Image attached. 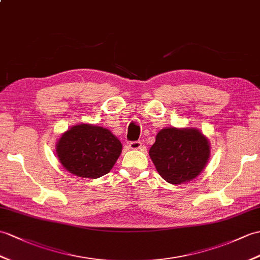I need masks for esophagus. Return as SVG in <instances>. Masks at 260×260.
I'll return each mask as SVG.
<instances>
[{
	"mask_svg": "<svg viewBox=\"0 0 260 260\" xmlns=\"http://www.w3.org/2000/svg\"><path fill=\"white\" fill-rule=\"evenodd\" d=\"M128 146L131 147V149H141L143 144L141 141H135V142H129Z\"/></svg>",
	"mask_w": 260,
	"mask_h": 260,
	"instance_id": "1",
	"label": "esophagus"
}]
</instances>
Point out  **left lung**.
Here are the masks:
<instances>
[{
    "instance_id": "obj_1",
    "label": "left lung",
    "mask_w": 260,
    "mask_h": 260,
    "mask_svg": "<svg viewBox=\"0 0 260 260\" xmlns=\"http://www.w3.org/2000/svg\"><path fill=\"white\" fill-rule=\"evenodd\" d=\"M210 155L207 137L197 128L166 127L158 132L149 156L162 179L173 185L201 174Z\"/></svg>"
}]
</instances>
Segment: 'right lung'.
Returning a JSON list of instances; mask_svg holds the SVG:
<instances>
[{
  "label": "right lung",
  "instance_id": "obj_1",
  "mask_svg": "<svg viewBox=\"0 0 260 260\" xmlns=\"http://www.w3.org/2000/svg\"><path fill=\"white\" fill-rule=\"evenodd\" d=\"M122 153V144L107 128L90 124L75 125L56 144L58 160L78 177L99 178L113 168Z\"/></svg>",
  "mask_w": 260,
  "mask_h": 260
}]
</instances>
